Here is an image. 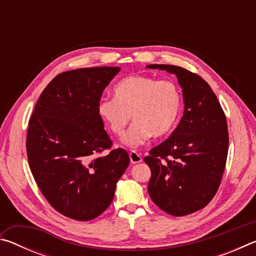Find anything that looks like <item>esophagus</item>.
<instances>
[{
  "label": "esophagus",
  "instance_id": "esophagus-1",
  "mask_svg": "<svg viewBox=\"0 0 256 256\" xmlns=\"http://www.w3.org/2000/svg\"><path fill=\"white\" fill-rule=\"evenodd\" d=\"M130 160H131L132 164H138V162H142V157L140 154H138L136 151H130Z\"/></svg>",
  "mask_w": 256,
  "mask_h": 256
}]
</instances>
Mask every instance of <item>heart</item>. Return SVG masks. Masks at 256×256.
I'll use <instances>...</instances> for the list:
<instances>
[{
    "mask_svg": "<svg viewBox=\"0 0 256 256\" xmlns=\"http://www.w3.org/2000/svg\"><path fill=\"white\" fill-rule=\"evenodd\" d=\"M114 98H102L97 112L115 136H120L130 120H134L123 142L138 146L151 136L160 138L170 133L178 122L182 94L172 80H157L149 76L123 78L112 88Z\"/></svg>",
    "mask_w": 256,
    "mask_h": 256,
    "instance_id": "b5f03b06",
    "label": "heart"
}]
</instances>
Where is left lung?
<instances>
[{"mask_svg": "<svg viewBox=\"0 0 256 256\" xmlns=\"http://www.w3.org/2000/svg\"><path fill=\"white\" fill-rule=\"evenodd\" d=\"M148 68L176 74L185 104L172 136L144 158L151 170L149 196L167 214H190L214 198L222 183L229 146L226 115L210 86L196 73L167 64Z\"/></svg>", "mask_w": 256, "mask_h": 256, "instance_id": "8db88e82", "label": "left lung"}]
</instances>
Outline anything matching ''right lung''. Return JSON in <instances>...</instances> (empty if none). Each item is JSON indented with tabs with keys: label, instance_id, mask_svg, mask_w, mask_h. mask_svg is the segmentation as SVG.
I'll use <instances>...</instances> for the list:
<instances>
[{
	"label": "right lung",
	"instance_id": "1",
	"mask_svg": "<svg viewBox=\"0 0 256 256\" xmlns=\"http://www.w3.org/2000/svg\"><path fill=\"white\" fill-rule=\"evenodd\" d=\"M120 68L60 73L47 84L30 116L27 157L40 192L68 218L88 222L105 211L130 164L112 142L97 104ZM110 152L101 156L104 150Z\"/></svg>",
	"mask_w": 256,
	"mask_h": 256
}]
</instances>
